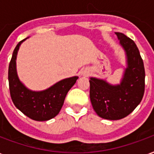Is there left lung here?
Instances as JSON below:
<instances>
[{
    "label": "left lung",
    "mask_w": 154,
    "mask_h": 154,
    "mask_svg": "<svg viewBox=\"0 0 154 154\" xmlns=\"http://www.w3.org/2000/svg\"><path fill=\"white\" fill-rule=\"evenodd\" d=\"M116 35L127 55L128 67L122 82L111 86L93 77L89 80L93 109L100 117L111 120L129 116L141 102L145 89V70L137 45L122 33L116 32Z\"/></svg>",
    "instance_id": "left-lung-1"
}]
</instances>
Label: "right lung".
Returning <instances> with one entry per match:
<instances>
[{"label": "right lung", "mask_w": 154, "mask_h": 154, "mask_svg": "<svg viewBox=\"0 0 154 154\" xmlns=\"http://www.w3.org/2000/svg\"><path fill=\"white\" fill-rule=\"evenodd\" d=\"M25 39L26 38L19 42L16 45L9 64L10 93L14 105L22 113L34 120L45 121L53 119L59 113L67 93L78 77H72L62 80L43 91L35 92L28 90L19 81L15 69L17 52L20 45Z\"/></svg>", "instance_id": "right-lung-1"}]
</instances>
